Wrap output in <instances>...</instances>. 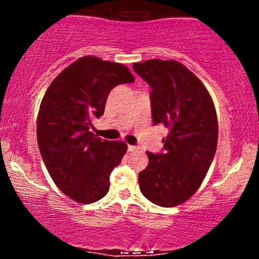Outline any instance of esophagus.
I'll return each instance as SVG.
<instances>
[{
  "mask_svg": "<svg viewBox=\"0 0 259 259\" xmlns=\"http://www.w3.org/2000/svg\"><path fill=\"white\" fill-rule=\"evenodd\" d=\"M127 151H129V152H135V151H139V147L133 146V145H127Z\"/></svg>",
  "mask_w": 259,
  "mask_h": 259,
  "instance_id": "1",
  "label": "esophagus"
}]
</instances>
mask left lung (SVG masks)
Wrapping results in <instances>:
<instances>
[{
  "instance_id": "obj_1",
  "label": "left lung",
  "mask_w": 259,
  "mask_h": 259,
  "mask_svg": "<svg viewBox=\"0 0 259 259\" xmlns=\"http://www.w3.org/2000/svg\"><path fill=\"white\" fill-rule=\"evenodd\" d=\"M133 68L151 88L153 124L169 129L164 151L147 152L148 165L139 173L140 190L157 206H179L197 191L214 158V103L201 80L180 62L150 59Z\"/></svg>"
}]
</instances>
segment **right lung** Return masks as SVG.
Segmentation results:
<instances>
[{"label":"right lung","instance_id":"add662e5","mask_svg":"<svg viewBox=\"0 0 259 259\" xmlns=\"http://www.w3.org/2000/svg\"><path fill=\"white\" fill-rule=\"evenodd\" d=\"M135 81L125 65L85 56L51 82L37 115V144L45 165L63 194L94 203L109 190V175L126 153L123 141L91 133L113 88Z\"/></svg>","mask_w":259,"mask_h":259}]
</instances>
